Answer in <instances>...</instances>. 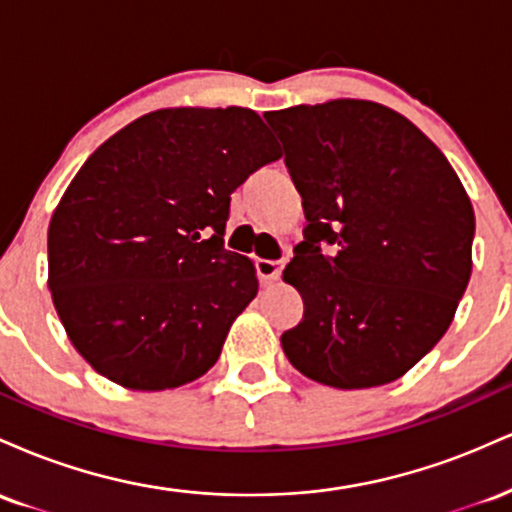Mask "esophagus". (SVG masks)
I'll return each mask as SVG.
<instances>
[{
  "label": "esophagus",
  "mask_w": 512,
  "mask_h": 512,
  "mask_svg": "<svg viewBox=\"0 0 512 512\" xmlns=\"http://www.w3.org/2000/svg\"><path fill=\"white\" fill-rule=\"evenodd\" d=\"M284 267H286V260H257L255 264L257 276H260L262 281L279 279L281 272H284Z\"/></svg>",
  "instance_id": "obj_1"
}]
</instances>
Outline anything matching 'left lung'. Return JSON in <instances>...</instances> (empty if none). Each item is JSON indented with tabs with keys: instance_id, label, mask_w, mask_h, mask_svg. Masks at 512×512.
I'll return each instance as SVG.
<instances>
[{
	"instance_id": "8db88e82",
	"label": "left lung",
	"mask_w": 512,
	"mask_h": 512,
	"mask_svg": "<svg viewBox=\"0 0 512 512\" xmlns=\"http://www.w3.org/2000/svg\"><path fill=\"white\" fill-rule=\"evenodd\" d=\"M264 120L308 219L284 269L305 303L284 354L339 390L392 383L455 317L472 274V202L438 146L385 105H296Z\"/></svg>"
}]
</instances>
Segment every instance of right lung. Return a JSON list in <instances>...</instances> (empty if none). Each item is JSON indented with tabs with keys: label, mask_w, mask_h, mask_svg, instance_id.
<instances>
[{
	"label": "right lung",
	"mask_w": 512,
	"mask_h": 512,
	"mask_svg": "<svg viewBox=\"0 0 512 512\" xmlns=\"http://www.w3.org/2000/svg\"><path fill=\"white\" fill-rule=\"evenodd\" d=\"M279 156L255 110L168 108L81 166L50 221V293L98 373L151 392L214 366L260 286L223 248L231 195Z\"/></svg>",
	"instance_id": "1"
}]
</instances>
